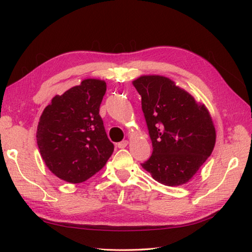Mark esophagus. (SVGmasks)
I'll return each instance as SVG.
<instances>
[{
    "mask_svg": "<svg viewBox=\"0 0 252 252\" xmlns=\"http://www.w3.org/2000/svg\"><path fill=\"white\" fill-rule=\"evenodd\" d=\"M128 145V141H122V142H120V143H118V145L117 146L119 147V148H125L126 146Z\"/></svg>",
    "mask_w": 252,
    "mask_h": 252,
    "instance_id": "1",
    "label": "esophagus"
}]
</instances>
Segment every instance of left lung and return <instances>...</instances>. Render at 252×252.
Instances as JSON below:
<instances>
[{"mask_svg":"<svg viewBox=\"0 0 252 252\" xmlns=\"http://www.w3.org/2000/svg\"><path fill=\"white\" fill-rule=\"evenodd\" d=\"M132 84L142 96L154 148L142 167L161 184H186L216 145V128L207 107L163 75H141Z\"/></svg>","mask_w":252,"mask_h":252,"instance_id":"left-lung-1","label":"left lung"}]
</instances>
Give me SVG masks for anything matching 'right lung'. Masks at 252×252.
<instances>
[{"label": "right lung", "instance_id": "obj_1", "mask_svg": "<svg viewBox=\"0 0 252 252\" xmlns=\"http://www.w3.org/2000/svg\"><path fill=\"white\" fill-rule=\"evenodd\" d=\"M106 82L85 79L46 106L36 129L43 161L59 179L85 182L100 171L113 152L98 114Z\"/></svg>", "mask_w": 252, "mask_h": 252}]
</instances>
